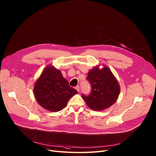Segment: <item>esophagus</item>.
<instances>
[{
	"instance_id": "esophagus-1",
	"label": "esophagus",
	"mask_w": 156,
	"mask_h": 156,
	"mask_svg": "<svg viewBox=\"0 0 156 156\" xmlns=\"http://www.w3.org/2000/svg\"><path fill=\"white\" fill-rule=\"evenodd\" d=\"M75 89L77 90V91H78V92H79V91H80V87H79V86H77V87H76Z\"/></svg>"
}]
</instances>
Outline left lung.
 Masks as SVG:
<instances>
[{
    "label": "left lung",
    "instance_id": "left-lung-1",
    "mask_svg": "<svg viewBox=\"0 0 156 156\" xmlns=\"http://www.w3.org/2000/svg\"><path fill=\"white\" fill-rule=\"evenodd\" d=\"M87 80L91 84L90 95H82L88 107L93 110L102 111L116 102L120 94V85L111 70L106 66L100 69L99 65L92 68Z\"/></svg>",
    "mask_w": 156,
    "mask_h": 156
}]
</instances>
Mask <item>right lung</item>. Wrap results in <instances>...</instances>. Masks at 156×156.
I'll return each mask as SVG.
<instances>
[{
  "mask_svg": "<svg viewBox=\"0 0 156 156\" xmlns=\"http://www.w3.org/2000/svg\"><path fill=\"white\" fill-rule=\"evenodd\" d=\"M77 93L61 71L52 65L43 69L34 86V95L39 105L53 112L66 107L69 100Z\"/></svg>",
  "mask_w": 156,
  "mask_h": 156,
  "instance_id": "add662e5",
  "label": "right lung"
}]
</instances>
